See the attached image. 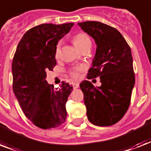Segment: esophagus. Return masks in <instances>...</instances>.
<instances>
[{
	"label": "esophagus",
	"instance_id": "obj_1",
	"mask_svg": "<svg viewBox=\"0 0 151 151\" xmlns=\"http://www.w3.org/2000/svg\"><path fill=\"white\" fill-rule=\"evenodd\" d=\"M72 86H73V88H74V89H76V88H78V87H79V84H78V83H72Z\"/></svg>",
	"mask_w": 151,
	"mask_h": 151
}]
</instances>
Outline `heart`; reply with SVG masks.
I'll use <instances>...</instances> for the list:
<instances>
[{
	"label": "heart",
	"mask_w": 151,
	"mask_h": 151,
	"mask_svg": "<svg viewBox=\"0 0 151 151\" xmlns=\"http://www.w3.org/2000/svg\"><path fill=\"white\" fill-rule=\"evenodd\" d=\"M73 42L75 45V47L78 49L82 51L85 49H90L92 46V40L88 35L84 33V32H79L76 34L73 37ZM60 54V42H58L55 47V57H58ZM82 70V67L78 66V67L74 68L70 72L71 76L73 78H78L79 77V73Z\"/></svg>",
	"instance_id": "obj_1"
}]
</instances>
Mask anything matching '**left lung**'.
Listing matches in <instances>:
<instances>
[{
    "mask_svg": "<svg viewBox=\"0 0 151 151\" xmlns=\"http://www.w3.org/2000/svg\"><path fill=\"white\" fill-rule=\"evenodd\" d=\"M78 24L96 43L87 78L100 77L101 82L100 87L88 81L80 84L88 119L96 126H111L123 118L131 103L134 86L132 50L120 32L109 25L98 21Z\"/></svg>",
    "mask_w": 151,
    "mask_h": 151,
    "instance_id": "1",
    "label": "left lung"
}]
</instances>
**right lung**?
<instances>
[{
  "label": "right lung",
  "mask_w": 151,
  "mask_h": 151,
  "mask_svg": "<svg viewBox=\"0 0 151 151\" xmlns=\"http://www.w3.org/2000/svg\"><path fill=\"white\" fill-rule=\"evenodd\" d=\"M73 23L42 24L27 31L17 46L12 64V89L20 108L32 124L42 129L55 128L65 121V104L73 86L62 81L54 88L46 81L47 71L56 65L58 40Z\"/></svg>",
  "instance_id": "1"
}]
</instances>
